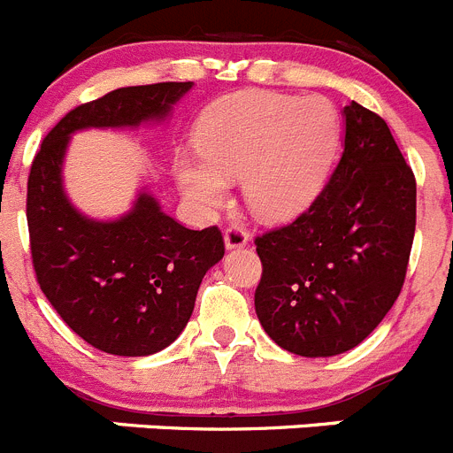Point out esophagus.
<instances>
[{
    "mask_svg": "<svg viewBox=\"0 0 453 453\" xmlns=\"http://www.w3.org/2000/svg\"><path fill=\"white\" fill-rule=\"evenodd\" d=\"M223 241H226L227 250H239V248L248 246V232L243 227H227L223 232Z\"/></svg>",
    "mask_w": 453,
    "mask_h": 453,
    "instance_id": "34e87169",
    "label": "esophagus"
}]
</instances>
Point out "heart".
Returning a JSON list of instances; mask_svg holds the SVG:
<instances>
[{
  "mask_svg": "<svg viewBox=\"0 0 453 453\" xmlns=\"http://www.w3.org/2000/svg\"><path fill=\"white\" fill-rule=\"evenodd\" d=\"M340 142V116L322 96L239 91L203 109L194 129L196 154H176L180 192L203 214L226 205L230 180L243 179V198L264 221L306 212Z\"/></svg>",
  "mask_w": 453,
  "mask_h": 453,
  "instance_id": "1",
  "label": "heart"
}]
</instances>
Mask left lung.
Returning <instances> with one entry per match:
<instances>
[{"mask_svg": "<svg viewBox=\"0 0 453 453\" xmlns=\"http://www.w3.org/2000/svg\"><path fill=\"white\" fill-rule=\"evenodd\" d=\"M342 113L344 151L326 188L255 241L257 317L302 357L346 353L373 333L398 299L416 232V179L387 122L357 103Z\"/></svg>", "mask_w": 453, "mask_h": 453, "instance_id": "obj_1", "label": "left lung"}]
</instances>
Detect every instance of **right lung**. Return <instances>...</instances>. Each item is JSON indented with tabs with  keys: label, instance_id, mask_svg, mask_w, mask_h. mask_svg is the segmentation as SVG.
Returning a JSON list of instances; mask_svg holds the SVG:
<instances>
[{
	"label": "right lung",
	"instance_id": "obj_1",
	"mask_svg": "<svg viewBox=\"0 0 453 453\" xmlns=\"http://www.w3.org/2000/svg\"><path fill=\"white\" fill-rule=\"evenodd\" d=\"M194 82L125 87L66 113L28 176L27 219L42 293L84 342L122 357L167 349L188 326L198 286L223 259L219 227L188 230L147 188L118 219H91L65 189V158L84 129H136L167 120Z\"/></svg>",
	"mask_w": 453,
	"mask_h": 453
}]
</instances>
